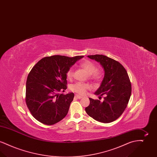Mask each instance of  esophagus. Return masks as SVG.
<instances>
[{"label":"esophagus","mask_w":157,"mask_h":157,"mask_svg":"<svg viewBox=\"0 0 157 157\" xmlns=\"http://www.w3.org/2000/svg\"><path fill=\"white\" fill-rule=\"evenodd\" d=\"M75 97L77 99H81V98H82V97L80 96V95H76Z\"/></svg>","instance_id":"esophagus-1"}]
</instances>
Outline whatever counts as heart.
I'll use <instances>...</instances> for the list:
<instances>
[{
    "instance_id": "heart-1",
    "label": "heart",
    "mask_w": 157,
    "mask_h": 157,
    "mask_svg": "<svg viewBox=\"0 0 157 157\" xmlns=\"http://www.w3.org/2000/svg\"><path fill=\"white\" fill-rule=\"evenodd\" d=\"M80 66L89 74L90 79L95 81L99 82L103 78L104 73L101 69H97L96 65L89 60L83 61ZM74 76V70L72 67L69 68L67 72V79H71ZM71 90L79 95H85L86 90L90 88V85L88 83L76 82L71 86Z\"/></svg>"
}]
</instances>
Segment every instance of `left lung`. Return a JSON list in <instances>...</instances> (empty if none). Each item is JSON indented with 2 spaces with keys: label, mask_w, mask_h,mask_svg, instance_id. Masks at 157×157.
Listing matches in <instances>:
<instances>
[{
  "label": "left lung",
  "mask_w": 157,
  "mask_h": 157,
  "mask_svg": "<svg viewBox=\"0 0 157 157\" xmlns=\"http://www.w3.org/2000/svg\"><path fill=\"white\" fill-rule=\"evenodd\" d=\"M104 67V77L95 92L102 102L89 98L90 105L85 108L87 114L94 120L109 123L117 120L125 111L131 95V83L127 71L119 62L102 55H88Z\"/></svg>",
  "instance_id": "left-lung-1"
}]
</instances>
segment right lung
Listing matches in <instances>:
<instances>
[{"label": "right lung", "mask_w": 157, "mask_h": 157, "mask_svg": "<svg viewBox=\"0 0 157 157\" xmlns=\"http://www.w3.org/2000/svg\"><path fill=\"white\" fill-rule=\"evenodd\" d=\"M83 57L46 56L32 67L26 81V103L36 120L51 125L66 117L74 94L60 92L67 88V70Z\"/></svg>", "instance_id": "add662e5"}]
</instances>
